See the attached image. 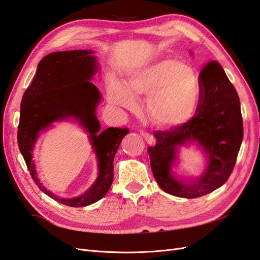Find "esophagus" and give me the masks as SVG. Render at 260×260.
Returning a JSON list of instances; mask_svg holds the SVG:
<instances>
[{
	"label": "esophagus",
	"instance_id": "34e87169",
	"mask_svg": "<svg viewBox=\"0 0 260 260\" xmlns=\"http://www.w3.org/2000/svg\"><path fill=\"white\" fill-rule=\"evenodd\" d=\"M140 133H141V136H142L145 139V141H146L147 143H149V144H154L155 143V139L151 135H149V133L144 132V131H141Z\"/></svg>",
	"mask_w": 260,
	"mask_h": 260
}]
</instances>
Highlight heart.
Instances as JSON below:
<instances>
[{"label": "heart", "mask_w": 260, "mask_h": 260, "mask_svg": "<svg viewBox=\"0 0 260 260\" xmlns=\"http://www.w3.org/2000/svg\"><path fill=\"white\" fill-rule=\"evenodd\" d=\"M137 99H147V113L160 127H176L194 115L199 83L191 68L177 59H162L132 72L125 83L113 79L108 100L115 106L133 109Z\"/></svg>", "instance_id": "obj_1"}]
</instances>
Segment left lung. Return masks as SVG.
I'll return each instance as SVG.
<instances>
[{
	"label": "left lung",
	"mask_w": 260,
	"mask_h": 260,
	"mask_svg": "<svg viewBox=\"0 0 260 260\" xmlns=\"http://www.w3.org/2000/svg\"><path fill=\"white\" fill-rule=\"evenodd\" d=\"M157 143L148 147L157 183L166 193L195 199L211 193L229 179L243 141L238 92L217 61L200 75V100L192 119L170 131H156ZM194 143L204 153L206 169L199 177H179L172 170L181 146Z\"/></svg>",
	"instance_id": "1"
}]
</instances>
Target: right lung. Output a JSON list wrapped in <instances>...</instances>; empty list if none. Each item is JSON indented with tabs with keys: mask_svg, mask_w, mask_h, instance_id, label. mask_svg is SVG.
<instances>
[{
	"mask_svg": "<svg viewBox=\"0 0 260 260\" xmlns=\"http://www.w3.org/2000/svg\"><path fill=\"white\" fill-rule=\"evenodd\" d=\"M93 51L54 52L39 62L37 74L23 94L18 125V146L38 187L51 199L72 207H83L103 199L114 180V157L128 129L108 128L103 132L96 117L102 94L91 80L99 61ZM75 120L89 135L98 159L99 174L83 194L64 199L48 191L37 177L33 149L42 131L53 122Z\"/></svg>",
	"mask_w": 260,
	"mask_h": 260,
	"instance_id": "obj_1",
	"label": "right lung"
}]
</instances>
